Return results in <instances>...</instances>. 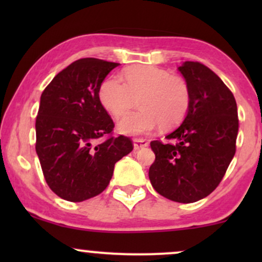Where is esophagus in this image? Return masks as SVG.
Segmentation results:
<instances>
[{"label": "esophagus", "mask_w": 262, "mask_h": 262, "mask_svg": "<svg viewBox=\"0 0 262 262\" xmlns=\"http://www.w3.org/2000/svg\"><path fill=\"white\" fill-rule=\"evenodd\" d=\"M133 143H134V149L135 150L145 148V146L149 145V141L146 139H143V138H135V139L133 140Z\"/></svg>", "instance_id": "1"}]
</instances>
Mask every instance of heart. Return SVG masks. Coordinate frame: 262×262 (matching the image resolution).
I'll return each mask as SVG.
<instances>
[{"instance_id":"b5f03b06","label":"heart","mask_w":262,"mask_h":262,"mask_svg":"<svg viewBox=\"0 0 262 262\" xmlns=\"http://www.w3.org/2000/svg\"><path fill=\"white\" fill-rule=\"evenodd\" d=\"M137 104L139 110L119 123L124 134H144L159 125L170 129L179 125L188 112L191 92L179 75L151 65H134L119 77L107 76L98 87V101L113 118L124 117Z\"/></svg>"}]
</instances>
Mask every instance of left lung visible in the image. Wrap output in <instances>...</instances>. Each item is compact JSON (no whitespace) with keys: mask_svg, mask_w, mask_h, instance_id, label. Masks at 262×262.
Wrapping results in <instances>:
<instances>
[{"mask_svg":"<svg viewBox=\"0 0 262 262\" xmlns=\"http://www.w3.org/2000/svg\"><path fill=\"white\" fill-rule=\"evenodd\" d=\"M179 70L188 83L191 102L185 121L152 140L155 161L149 169L152 187L165 198L192 203L221 183L236 150L239 129L234 95L206 65L185 61Z\"/></svg>","mask_w":262,"mask_h":262,"instance_id":"left-lung-1","label":"left lung"}]
</instances>
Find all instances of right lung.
<instances>
[{"label":"right lung","instance_id":"right-lung-1","mask_svg":"<svg viewBox=\"0 0 262 262\" xmlns=\"http://www.w3.org/2000/svg\"><path fill=\"white\" fill-rule=\"evenodd\" d=\"M118 65L76 60L41 93L35 150L45 181L62 200L82 202L103 192L114 164L134 148L130 138L113 137L114 123L98 101L101 82Z\"/></svg>","mask_w":262,"mask_h":262}]
</instances>
